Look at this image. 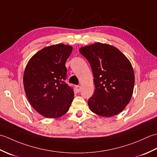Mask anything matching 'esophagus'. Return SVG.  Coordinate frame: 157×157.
I'll use <instances>...</instances> for the list:
<instances>
[{"mask_svg":"<svg viewBox=\"0 0 157 157\" xmlns=\"http://www.w3.org/2000/svg\"><path fill=\"white\" fill-rule=\"evenodd\" d=\"M75 90L78 92H79L81 90V86H75Z\"/></svg>","mask_w":157,"mask_h":157,"instance_id":"esophagus-1","label":"esophagus"}]
</instances>
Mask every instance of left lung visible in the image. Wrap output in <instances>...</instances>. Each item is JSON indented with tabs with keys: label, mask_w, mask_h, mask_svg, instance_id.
I'll use <instances>...</instances> for the list:
<instances>
[{
	"label": "left lung",
	"mask_w": 157,
	"mask_h": 157,
	"mask_svg": "<svg viewBox=\"0 0 157 157\" xmlns=\"http://www.w3.org/2000/svg\"><path fill=\"white\" fill-rule=\"evenodd\" d=\"M79 52L88 61L94 76L95 90L88 101L90 109L106 117L119 114L133 94L135 78L131 63L119 49L100 42L82 47Z\"/></svg>",
	"instance_id": "8db88e82"
}]
</instances>
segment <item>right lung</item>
Listing matches in <instances>:
<instances>
[{
    "instance_id": "obj_1",
    "label": "right lung",
    "mask_w": 157,
    "mask_h": 157,
    "mask_svg": "<svg viewBox=\"0 0 157 157\" xmlns=\"http://www.w3.org/2000/svg\"><path fill=\"white\" fill-rule=\"evenodd\" d=\"M72 51L69 45L45 47L29 60L23 75L26 96L32 107L47 118H57L69 111L74 97L66 84L65 63Z\"/></svg>"
}]
</instances>
